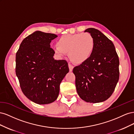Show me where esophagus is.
<instances>
[{"instance_id":"obj_1","label":"esophagus","mask_w":134,"mask_h":134,"mask_svg":"<svg viewBox=\"0 0 134 134\" xmlns=\"http://www.w3.org/2000/svg\"><path fill=\"white\" fill-rule=\"evenodd\" d=\"M68 66H69V68L70 71H72V69H73V68H74V66H72V65H71L70 64H68Z\"/></svg>"}]
</instances>
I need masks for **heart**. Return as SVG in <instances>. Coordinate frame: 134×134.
I'll use <instances>...</instances> for the list:
<instances>
[{"mask_svg": "<svg viewBox=\"0 0 134 134\" xmlns=\"http://www.w3.org/2000/svg\"><path fill=\"white\" fill-rule=\"evenodd\" d=\"M54 47L56 54L64 56L69 52L72 62L82 64L90 59L95 48V40L90 33L68 34L63 35Z\"/></svg>", "mask_w": 134, "mask_h": 134, "instance_id": "b5f03b06", "label": "heart"}]
</instances>
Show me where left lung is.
Segmentation results:
<instances>
[{
	"label": "left lung",
	"mask_w": 134,
	"mask_h": 134,
	"mask_svg": "<svg viewBox=\"0 0 134 134\" xmlns=\"http://www.w3.org/2000/svg\"><path fill=\"white\" fill-rule=\"evenodd\" d=\"M95 40L94 50L86 62L75 66L77 93L84 101L99 103L112 95L119 79V59L114 44L99 30H86Z\"/></svg>",
	"instance_id": "obj_1"
}]
</instances>
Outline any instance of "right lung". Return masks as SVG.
<instances>
[{
	"label": "right lung",
	"instance_id": "right-lung-1",
	"mask_svg": "<svg viewBox=\"0 0 134 134\" xmlns=\"http://www.w3.org/2000/svg\"><path fill=\"white\" fill-rule=\"evenodd\" d=\"M58 36L36 31L24 39L15 56V73L23 94L39 104L58 98L60 84L69 71L66 60H56L50 42Z\"/></svg>",
	"mask_w": 134,
	"mask_h": 134
}]
</instances>
